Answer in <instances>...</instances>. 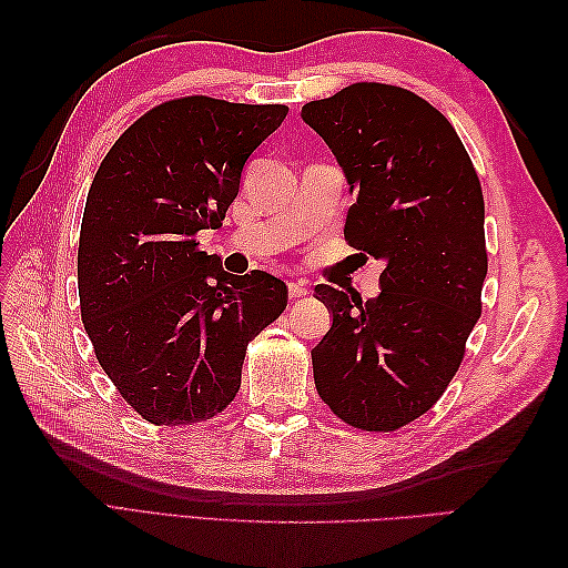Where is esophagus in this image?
I'll return each instance as SVG.
<instances>
[{"instance_id": "1", "label": "esophagus", "mask_w": 568, "mask_h": 568, "mask_svg": "<svg viewBox=\"0 0 568 568\" xmlns=\"http://www.w3.org/2000/svg\"><path fill=\"white\" fill-rule=\"evenodd\" d=\"M287 293H291V297H305L307 285L300 283V281H293V283H287Z\"/></svg>"}]
</instances>
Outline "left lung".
Returning <instances> with one entry per match:
<instances>
[{"mask_svg":"<svg viewBox=\"0 0 568 568\" xmlns=\"http://www.w3.org/2000/svg\"><path fill=\"white\" fill-rule=\"evenodd\" d=\"M303 119L356 195L346 241L385 263L381 295L366 303L315 287L332 312L312 348L317 393L346 425L400 429L439 400L480 317L484 192L449 119L415 92L354 82L307 102Z\"/></svg>","mask_w":568,"mask_h":568,"instance_id":"8db88e82","label":"left lung"}]
</instances>
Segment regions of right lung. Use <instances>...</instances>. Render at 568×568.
Listing matches in <instances>:
<instances>
[{"instance_id": "add662e5", "label": "right lung", "mask_w": 568, "mask_h": 568, "mask_svg": "<svg viewBox=\"0 0 568 568\" xmlns=\"http://www.w3.org/2000/svg\"><path fill=\"white\" fill-rule=\"evenodd\" d=\"M285 104L180 98L136 119L94 175L78 248L82 324L119 395L151 425H195L234 400L246 346L287 285L200 251Z\"/></svg>"}]
</instances>
